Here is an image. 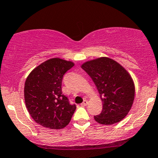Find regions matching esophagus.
<instances>
[{"label": "esophagus", "instance_id": "1", "mask_svg": "<svg viewBox=\"0 0 158 158\" xmlns=\"http://www.w3.org/2000/svg\"><path fill=\"white\" fill-rule=\"evenodd\" d=\"M87 103H88V102H87V100H84V101H83L82 103L81 104V106H86Z\"/></svg>", "mask_w": 158, "mask_h": 158}]
</instances>
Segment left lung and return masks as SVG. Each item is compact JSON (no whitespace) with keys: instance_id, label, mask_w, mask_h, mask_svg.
<instances>
[{"instance_id":"8db88e82","label":"left lung","mask_w":158,"mask_h":158,"mask_svg":"<svg viewBox=\"0 0 158 158\" xmlns=\"http://www.w3.org/2000/svg\"><path fill=\"white\" fill-rule=\"evenodd\" d=\"M81 67L92 79L102 102V111L94 116L95 121L104 125L122 121L135 98V84L130 73L116 61L106 56L87 61Z\"/></svg>"}]
</instances>
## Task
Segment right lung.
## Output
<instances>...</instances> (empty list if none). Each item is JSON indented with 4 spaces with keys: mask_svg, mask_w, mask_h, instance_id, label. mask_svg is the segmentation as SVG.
Listing matches in <instances>:
<instances>
[{
    "mask_svg": "<svg viewBox=\"0 0 158 158\" xmlns=\"http://www.w3.org/2000/svg\"><path fill=\"white\" fill-rule=\"evenodd\" d=\"M74 65L72 61L55 57L40 64L25 81L24 99L28 113L45 128L60 130L71 120L76 110L62 92L64 74Z\"/></svg>",
    "mask_w": 158,
    "mask_h": 158,
    "instance_id": "1",
    "label": "right lung"
}]
</instances>
